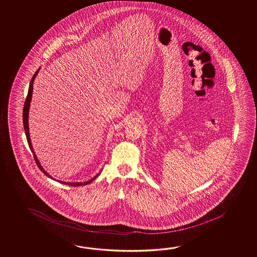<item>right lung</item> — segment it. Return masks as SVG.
Segmentation results:
<instances>
[{"label": "right lung", "instance_id": "right-lung-1", "mask_svg": "<svg viewBox=\"0 0 257 257\" xmlns=\"http://www.w3.org/2000/svg\"><path fill=\"white\" fill-rule=\"evenodd\" d=\"M39 70L35 72V74H34L33 77H32V80H31V82H30V84H29V88H28V96H27V99H26V102H25V104H24V109H23V123H24V127H25V132H26V136H27V140H28V146L30 148V150H31V152L33 153L34 159H35V162H36V164L38 165V167H39L40 171L43 173L44 175H47L48 177L49 178H51V179H53L50 175L43 169V167L40 165V163L39 162V160L37 158V156H36V154H35V152H34L33 147H32V144H31V141H30V137H29V128H28V112H29V106H30V102H31V99H32V92H33V83L34 80H35V78L37 76V74L39 73ZM98 175H95L93 178H92L91 180L86 181V182H83V183H66V182H61V181H58V182H60L61 184H64V185H68V186H85V185H88V184H90L91 182H93Z\"/></svg>", "mask_w": 257, "mask_h": 257}]
</instances>
